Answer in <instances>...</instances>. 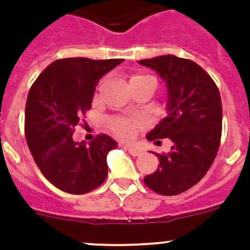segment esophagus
Masks as SVG:
<instances>
[{
  "instance_id": "esophagus-1",
  "label": "esophagus",
  "mask_w": 250,
  "mask_h": 250,
  "mask_svg": "<svg viewBox=\"0 0 250 250\" xmlns=\"http://www.w3.org/2000/svg\"><path fill=\"white\" fill-rule=\"evenodd\" d=\"M125 147H126V150L130 152V154H131L132 156H139L141 152H143V150L139 149V147H136V146H134V145H125Z\"/></svg>"
}]
</instances>
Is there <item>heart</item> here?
<instances>
[{"instance_id": "heart-1", "label": "heart", "mask_w": 250, "mask_h": 250, "mask_svg": "<svg viewBox=\"0 0 250 250\" xmlns=\"http://www.w3.org/2000/svg\"><path fill=\"white\" fill-rule=\"evenodd\" d=\"M139 81H150L155 85V80L145 75H132L130 77V83H139ZM110 129L115 135L121 139H132L136 132L145 126V120L140 116L132 118H114L110 120Z\"/></svg>"}]
</instances>
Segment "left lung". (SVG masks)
<instances>
[{
  "instance_id": "8db88e82",
  "label": "left lung",
  "mask_w": 250,
  "mask_h": 250,
  "mask_svg": "<svg viewBox=\"0 0 250 250\" xmlns=\"http://www.w3.org/2000/svg\"><path fill=\"white\" fill-rule=\"evenodd\" d=\"M156 71L167 89V116L146 135L150 141L169 138L167 154H156L158 169L144 178L160 195L184 193L200 182L213 164L222 138L223 107L219 90L191 60L174 55L139 61ZM155 154V152H154Z\"/></svg>"
}]
</instances>
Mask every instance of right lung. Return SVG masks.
Returning <instances> with one entry per match:
<instances>
[{
  "label": "right lung",
  "mask_w": 250,
  "mask_h": 250,
  "mask_svg": "<svg viewBox=\"0 0 250 250\" xmlns=\"http://www.w3.org/2000/svg\"><path fill=\"white\" fill-rule=\"evenodd\" d=\"M123 61L56 60L31 86L25 111L26 140L41 173L60 190L86 194L105 182L106 156L118 143L100 134L86 145L75 143L72 134L91 107L99 80Z\"/></svg>",
  "instance_id": "right-lung-1"
}]
</instances>
